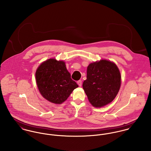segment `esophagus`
Returning <instances> with one entry per match:
<instances>
[{
	"instance_id": "obj_1",
	"label": "esophagus",
	"mask_w": 151,
	"mask_h": 151,
	"mask_svg": "<svg viewBox=\"0 0 151 151\" xmlns=\"http://www.w3.org/2000/svg\"><path fill=\"white\" fill-rule=\"evenodd\" d=\"M77 84L79 86H82V81L81 80H79L77 81Z\"/></svg>"
}]
</instances>
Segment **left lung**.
I'll return each instance as SVG.
<instances>
[{
	"mask_svg": "<svg viewBox=\"0 0 151 151\" xmlns=\"http://www.w3.org/2000/svg\"><path fill=\"white\" fill-rule=\"evenodd\" d=\"M83 89L91 105L103 107L111 102L121 86V75L115 63L101 60L89 64Z\"/></svg>",
	"mask_w": 151,
	"mask_h": 151,
	"instance_id": "8db88e82",
	"label": "left lung"
}]
</instances>
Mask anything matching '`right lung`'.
I'll return each mask as SVG.
<instances>
[{"label": "right lung", "mask_w": 151, "mask_h": 151, "mask_svg": "<svg viewBox=\"0 0 151 151\" xmlns=\"http://www.w3.org/2000/svg\"><path fill=\"white\" fill-rule=\"evenodd\" d=\"M38 88L45 99L61 104L78 86L71 78L63 61L49 59L43 62L35 73Z\"/></svg>", "instance_id": "add662e5"}]
</instances>
